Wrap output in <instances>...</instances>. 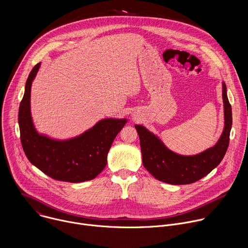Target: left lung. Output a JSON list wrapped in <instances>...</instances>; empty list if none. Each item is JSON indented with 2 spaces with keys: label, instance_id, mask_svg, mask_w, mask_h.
Segmentation results:
<instances>
[{
  "label": "left lung",
  "instance_id": "1",
  "mask_svg": "<svg viewBox=\"0 0 248 248\" xmlns=\"http://www.w3.org/2000/svg\"><path fill=\"white\" fill-rule=\"evenodd\" d=\"M225 127L215 146L193 156H183L169 150L162 141L143 125L135 124L139 135L142 162L158 181L170 185H189L204 178L223 160L230 142L232 124V106L223 82Z\"/></svg>",
  "mask_w": 248,
  "mask_h": 248
}]
</instances>
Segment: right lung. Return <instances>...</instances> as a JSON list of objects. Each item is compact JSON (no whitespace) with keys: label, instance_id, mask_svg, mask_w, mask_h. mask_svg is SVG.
<instances>
[{"label":"right lung","instance_id":"1","mask_svg":"<svg viewBox=\"0 0 248 248\" xmlns=\"http://www.w3.org/2000/svg\"><path fill=\"white\" fill-rule=\"evenodd\" d=\"M40 62L30 72L19 105L18 124L23 151L35 167L50 178L67 183L95 179L107 165V155L125 119H105L72 139L55 140L39 134L30 113V91Z\"/></svg>","mask_w":248,"mask_h":248}]
</instances>
